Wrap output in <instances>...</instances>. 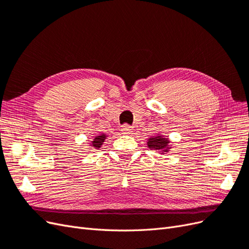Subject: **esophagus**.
<instances>
[{"label":"esophagus","mask_w":249,"mask_h":249,"mask_svg":"<svg viewBox=\"0 0 249 249\" xmlns=\"http://www.w3.org/2000/svg\"><path fill=\"white\" fill-rule=\"evenodd\" d=\"M122 132L124 134H131L133 132V127L131 125H129V124H124L122 126Z\"/></svg>","instance_id":"34e87169"}]
</instances>
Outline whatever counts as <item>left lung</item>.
Wrapping results in <instances>:
<instances>
[{"label":"left lung","mask_w":249,"mask_h":249,"mask_svg":"<svg viewBox=\"0 0 249 249\" xmlns=\"http://www.w3.org/2000/svg\"><path fill=\"white\" fill-rule=\"evenodd\" d=\"M168 140L162 138L161 136H157V137H153L149 138L147 145L150 149H164V152H167V144H168ZM167 149L165 150L164 148Z\"/></svg>","instance_id":"left-lung-1"}]
</instances>
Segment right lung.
<instances>
[{"mask_svg":"<svg viewBox=\"0 0 249 249\" xmlns=\"http://www.w3.org/2000/svg\"><path fill=\"white\" fill-rule=\"evenodd\" d=\"M106 139V136H105V134H102L101 136H97L94 138V140L92 141V146L95 148H100L101 145L103 144V142Z\"/></svg>","mask_w":249,"mask_h":249,"instance_id":"add662e5","label":"right lung"}]
</instances>
